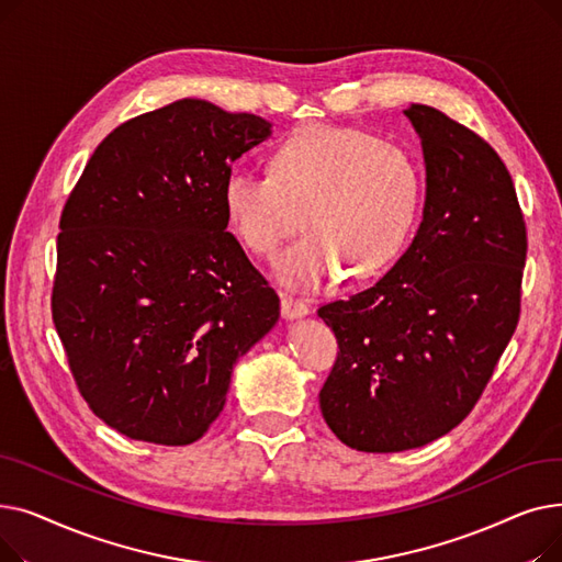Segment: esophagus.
<instances>
[{
  "label": "esophagus",
  "instance_id": "34e87169",
  "mask_svg": "<svg viewBox=\"0 0 562 562\" xmlns=\"http://www.w3.org/2000/svg\"><path fill=\"white\" fill-rule=\"evenodd\" d=\"M280 310H282L284 318H301V316H307L312 312V307L305 301H299L293 296H282Z\"/></svg>",
  "mask_w": 562,
  "mask_h": 562
}]
</instances>
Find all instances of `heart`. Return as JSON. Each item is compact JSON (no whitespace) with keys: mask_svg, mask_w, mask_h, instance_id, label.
Listing matches in <instances>:
<instances>
[{"mask_svg":"<svg viewBox=\"0 0 562 562\" xmlns=\"http://www.w3.org/2000/svg\"><path fill=\"white\" fill-rule=\"evenodd\" d=\"M422 177L405 147L350 127L312 125L280 140L269 175L232 170L221 191L225 218L239 241L271 259L310 227L278 261L293 289L380 273L405 246L419 210Z\"/></svg>","mask_w":562,"mask_h":562,"instance_id":"b5f03b06","label":"heart"}]
</instances>
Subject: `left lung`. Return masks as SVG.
I'll return each mask as SVG.
<instances>
[{"label":"left lung","instance_id":"8db88e82","mask_svg":"<svg viewBox=\"0 0 562 562\" xmlns=\"http://www.w3.org/2000/svg\"><path fill=\"white\" fill-rule=\"evenodd\" d=\"M403 113L424 150L422 225L387 276L318 310L339 344L323 419L367 453L424 447L469 415L517 328L526 263L506 164L447 113Z\"/></svg>","mask_w":562,"mask_h":562}]
</instances>
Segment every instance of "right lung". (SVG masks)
Listing matches in <instances>:
<instances>
[{
    "mask_svg": "<svg viewBox=\"0 0 562 562\" xmlns=\"http://www.w3.org/2000/svg\"><path fill=\"white\" fill-rule=\"evenodd\" d=\"M271 136L252 113L184 98L115 127L56 241L52 318L88 407L132 439L184 447L221 415L236 360L280 318L227 232L232 164Z\"/></svg>",
    "mask_w": 562,
    "mask_h": 562,
    "instance_id": "right-lung-1",
    "label": "right lung"
}]
</instances>
